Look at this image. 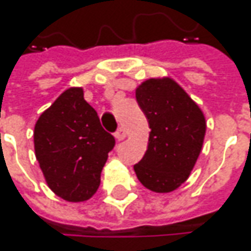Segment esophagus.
<instances>
[{
    "mask_svg": "<svg viewBox=\"0 0 251 251\" xmlns=\"http://www.w3.org/2000/svg\"><path fill=\"white\" fill-rule=\"evenodd\" d=\"M115 137H116V140H119V142H121V140H124V139L126 137L125 129H124V127H119V129H118V132L115 133Z\"/></svg>",
    "mask_w": 251,
    "mask_h": 251,
    "instance_id": "esophagus-1",
    "label": "esophagus"
}]
</instances>
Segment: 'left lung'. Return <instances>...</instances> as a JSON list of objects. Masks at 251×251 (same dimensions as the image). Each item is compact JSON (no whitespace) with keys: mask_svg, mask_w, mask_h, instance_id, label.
Here are the masks:
<instances>
[{"mask_svg":"<svg viewBox=\"0 0 251 251\" xmlns=\"http://www.w3.org/2000/svg\"><path fill=\"white\" fill-rule=\"evenodd\" d=\"M139 106L149 127L147 150L133 166L147 190L166 194L190 177L203 145L205 115L171 77L149 78L136 88Z\"/></svg>","mask_w":251,"mask_h":251,"instance_id":"left-lung-1","label":"left lung"}]
</instances>
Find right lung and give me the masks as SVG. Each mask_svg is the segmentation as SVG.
I'll use <instances>...</instances> for the list:
<instances>
[{
	"instance_id": "right-lung-1",
	"label": "right lung",
	"mask_w": 251,
	"mask_h": 251,
	"mask_svg": "<svg viewBox=\"0 0 251 251\" xmlns=\"http://www.w3.org/2000/svg\"><path fill=\"white\" fill-rule=\"evenodd\" d=\"M33 143L50 190L64 201L84 202L100 187L115 139L84 100L82 87H70L39 116Z\"/></svg>"
}]
</instances>
